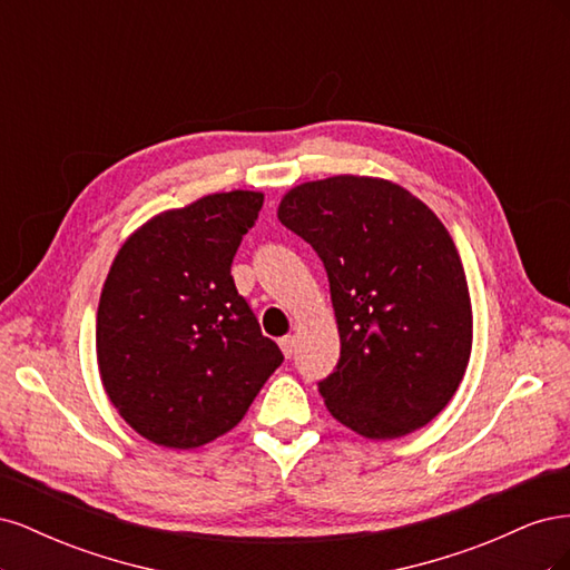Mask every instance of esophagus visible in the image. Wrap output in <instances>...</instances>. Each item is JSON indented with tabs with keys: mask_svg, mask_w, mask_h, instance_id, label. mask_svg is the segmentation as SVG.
<instances>
[{
	"mask_svg": "<svg viewBox=\"0 0 570 570\" xmlns=\"http://www.w3.org/2000/svg\"><path fill=\"white\" fill-rule=\"evenodd\" d=\"M281 350H283V354L289 358L292 356V352H295V347H297V340H295V335H285V337H281Z\"/></svg>",
	"mask_w": 570,
	"mask_h": 570,
	"instance_id": "1",
	"label": "esophagus"
}]
</instances>
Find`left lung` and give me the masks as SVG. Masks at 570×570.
<instances>
[{
    "label": "left lung",
    "instance_id": "left-lung-1",
    "mask_svg": "<svg viewBox=\"0 0 570 570\" xmlns=\"http://www.w3.org/2000/svg\"><path fill=\"white\" fill-rule=\"evenodd\" d=\"M278 218L331 283L342 347L318 392L333 419L368 440L433 421L473 347L469 283L442 220L409 189L366 176L292 187Z\"/></svg>",
    "mask_w": 570,
    "mask_h": 570
}]
</instances>
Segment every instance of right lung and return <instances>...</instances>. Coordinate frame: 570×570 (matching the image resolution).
<instances>
[{
  "mask_svg": "<svg viewBox=\"0 0 570 570\" xmlns=\"http://www.w3.org/2000/svg\"><path fill=\"white\" fill-rule=\"evenodd\" d=\"M262 193L170 209L118 249L97 308L101 385L154 444L195 450L233 430L283 364L230 275Z\"/></svg>",
  "mask_w": 570,
  "mask_h": 570,
  "instance_id": "add662e5",
  "label": "right lung"
}]
</instances>
